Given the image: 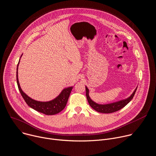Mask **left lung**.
Here are the masks:
<instances>
[{
	"mask_svg": "<svg viewBox=\"0 0 156 156\" xmlns=\"http://www.w3.org/2000/svg\"><path fill=\"white\" fill-rule=\"evenodd\" d=\"M137 87L135 89L134 92L132 93V94L126 99H124V100H122L116 102L114 103H111L109 104H105V105H101V104H98L93 101L91 98L89 96V90L87 88V87H85L86 89V96L87 100L90 105V106L94 109L95 111L99 112H101V113H111V112H114L116 111H118L124 108L126 105L128 104L133 98L135 93L136 91Z\"/></svg>",
	"mask_w": 156,
	"mask_h": 156,
	"instance_id": "8db88e82",
	"label": "left lung"
}]
</instances>
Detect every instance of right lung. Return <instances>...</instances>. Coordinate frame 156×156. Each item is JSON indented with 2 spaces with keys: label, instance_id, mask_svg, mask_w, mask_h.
I'll use <instances>...</instances> for the list:
<instances>
[{
  "label": "right lung",
  "instance_id": "1",
  "mask_svg": "<svg viewBox=\"0 0 156 156\" xmlns=\"http://www.w3.org/2000/svg\"><path fill=\"white\" fill-rule=\"evenodd\" d=\"M21 55L20 58L22 57ZM20 60L17 65V83L19 90L20 92L21 95L24 99L25 101L28 105V106L32 108V109L37 111L38 112L43 113L46 115H53L62 111L66 106L68 100L69 98V94L72 91L73 87H70L64 88L60 94L56 97L53 100L49 101H36L34 99L30 98L29 96L27 95L21 89L19 78H18V67Z\"/></svg>",
  "mask_w": 156,
  "mask_h": 156
}]
</instances>
